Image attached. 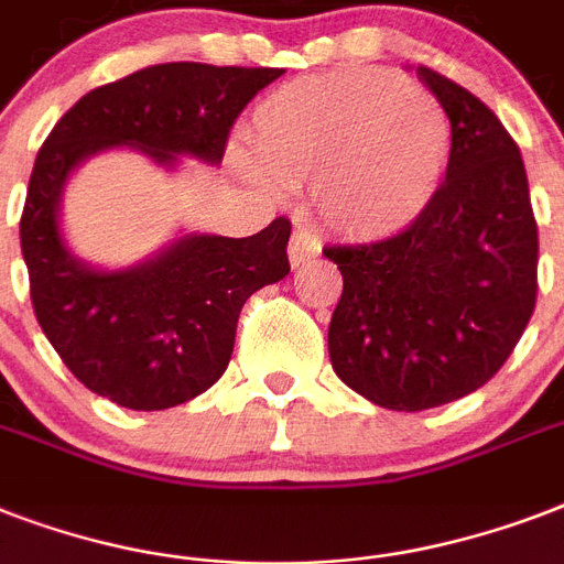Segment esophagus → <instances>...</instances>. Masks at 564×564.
<instances>
[{
  "label": "esophagus",
  "instance_id": "esophagus-1",
  "mask_svg": "<svg viewBox=\"0 0 564 564\" xmlns=\"http://www.w3.org/2000/svg\"><path fill=\"white\" fill-rule=\"evenodd\" d=\"M318 251H322V239H318L313 230L301 228L292 234V239H290V263L292 265L307 263V260L318 257Z\"/></svg>",
  "mask_w": 564,
  "mask_h": 564
}]
</instances>
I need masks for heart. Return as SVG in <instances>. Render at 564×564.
Instances as JSON below:
<instances>
[{
	"label": "heart",
	"instance_id": "heart-1",
	"mask_svg": "<svg viewBox=\"0 0 564 564\" xmlns=\"http://www.w3.org/2000/svg\"><path fill=\"white\" fill-rule=\"evenodd\" d=\"M254 152L283 184H322L336 228L383 237L410 225L436 195L451 122L427 90L392 73L313 75L260 105Z\"/></svg>",
	"mask_w": 564,
	"mask_h": 564
}]
</instances>
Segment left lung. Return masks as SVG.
I'll use <instances>...</instances> for the list:
<instances>
[{
  "instance_id": "8db88e82",
  "label": "left lung",
  "mask_w": 564,
  "mask_h": 564,
  "mask_svg": "<svg viewBox=\"0 0 564 564\" xmlns=\"http://www.w3.org/2000/svg\"><path fill=\"white\" fill-rule=\"evenodd\" d=\"M451 119L445 181L392 237L327 246L343 272L327 348L343 383L377 406L433 410L471 394L516 351L539 292L521 149L477 96L415 69Z\"/></svg>"
}]
</instances>
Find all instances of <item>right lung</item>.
Returning <instances> with one entry per match:
<instances>
[{
	"label": "right lung",
	"mask_w": 564,
	"mask_h": 564,
	"mask_svg": "<svg viewBox=\"0 0 564 564\" xmlns=\"http://www.w3.org/2000/svg\"><path fill=\"white\" fill-rule=\"evenodd\" d=\"M269 66H145L96 87L57 119L37 152L20 219L31 304L64 366L90 392L128 410H170L228 369L239 310L290 274V219L254 237L187 234L131 269L101 272L69 254L61 193L69 172L113 145L175 166L178 154L219 163L237 117L281 78Z\"/></svg>",
	"instance_id": "1"
}]
</instances>
